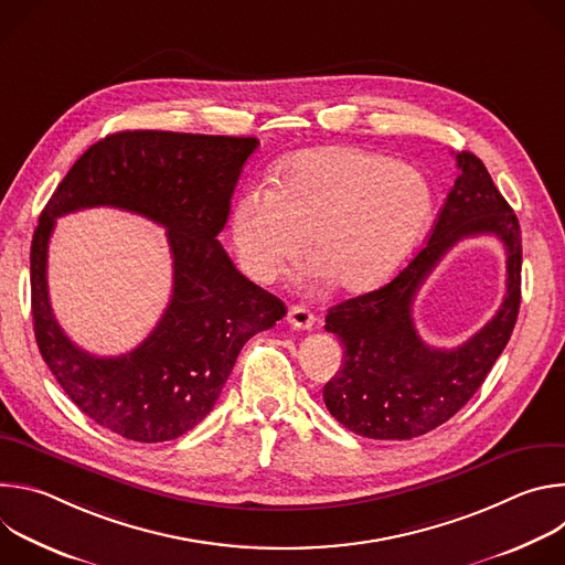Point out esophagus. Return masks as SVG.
Masks as SVG:
<instances>
[{"label":"esophagus","mask_w":565,"mask_h":565,"mask_svg":"<svg viewBox=\"0 0 565 565\" xmlns=\"http://www.w3.org/2000/svg\"><path fill=\"white\" fill-rule=\"evenodd\" d=\"M286 319H288V324L292 329H299V331H306V329L315 327V315L303 306H290Z\"/></svg>","instance_id":"esophagus-1"}]
</instances>
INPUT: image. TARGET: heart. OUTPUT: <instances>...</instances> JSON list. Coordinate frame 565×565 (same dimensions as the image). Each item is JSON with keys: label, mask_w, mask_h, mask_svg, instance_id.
Wrapping results in <instances>:
<instances>
[{"label": "heart", "mask_w": 565, "mask_h": 565, "mask_svg": "<svg viewBox=\"0 0 565 565\" xmlns=\"http://www.w3.org/2000/svg\"><path fill=\"white\" fill-rule=\"evenodd\" d=\"M434 196L412 166L360 147L292 156L277 185H253L232 210V241L244 270L262 284L308 246L315 273L344 292H366L405 264L431 221Z\"/></svg>", "instance_id": "1"}]
</instances>
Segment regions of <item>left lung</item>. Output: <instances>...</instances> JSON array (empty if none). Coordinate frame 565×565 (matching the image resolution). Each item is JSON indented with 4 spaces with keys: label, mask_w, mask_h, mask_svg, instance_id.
Segmentation results:
<instances>
[{
    "label": "left lung",
    "mask_w": 565,
    "mask_h": 565,
    "mask_svg": "<svg viewBox=\"0 0 565 565\" xmlns=\"http://www.w3.org/2000/svg\"><path fill=\"white\" fill-rule=\"evenodd\" d=\"M458 179L427 246L386 286L347 299L327 315V331L344 347V364L324 386L338 423L375 440L423 436L454 414L486 382L503 353L521 303V227L482 160L456 153ZM494 233L509 255V292L500 312L456 350H434L415 331L411 306L437 262L460 237Z\"/></svg>",
    "instance_id": "left-lung-1"
}]
</instances>
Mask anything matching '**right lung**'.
Listing matches in <instances>:
<instances>
[{"label":"right lung","instance_id":"1","mask_svg":"<svg viewBox=\"0 0 565 565\" xmlns=\"http://www.w3.org/2000/svg\"><path fill=\"white\" fill-rule=\"evenodd\" d=\"M257 138L118 131L92 145L40 214L31 244L38 349L77 409L136 443H166L214 407L244 344L286 315L281 299L241 275L218 244L230 199ZM109 204L169 230L173 299L150 338L118 359L92 356L58 329L45 257L54 218Z\"/></svg>","mask_w":565,"mask_h":565}]
</instances>
